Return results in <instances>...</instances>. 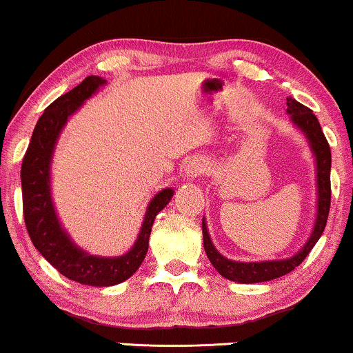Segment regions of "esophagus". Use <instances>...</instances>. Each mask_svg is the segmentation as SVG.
I'll list each match as a JSON object with an SVG mask.
<instances>
[{"label":"esophagus","instance_id":"obj_1","mask_svg":"<svg viewBox=\"0 0 353 353\" xmlns=\"http://www.w3.org/2000/svg\"><path fill=\"white\" fill-rule=\"evenodd\" d=\"M206 173V165L199 160H191L185 167V176L186 178H198Z\"/></svg>","mask_w":353,"mask_h":353}]
</instances>
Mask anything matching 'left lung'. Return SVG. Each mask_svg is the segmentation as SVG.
Here are the masks:
<instances>
[{
	"label": "left lung",
	"instance_id": "left-lung-1",
	"mask_svg": "<svg viewBox=\"0 0 353 353\" xmlns=\"http://www.w3.org/2000/svg\"><path fill=\"white\" fill-rule=\"evenodd\" d=\"M286 112L291 116V121L301 129L310 142L312 154L316 157V172H317V214L314 229H312L311 237L304 243V247L296 255L290 256L285 260H268V262H234V260L225 259L216 250L212 245L210 234H208L206 223L203 219V242L204 250H206L208 259L217 272L230 281L237 283H260L270 281L280 278L286 273L293 272L299 263L306 259L319 237L323 236L325 224H327V216L330 210V147L327 139H325L323 129H321L319 121L310 108L298 103L296 99L286 98Z\"/></svg>",
	"mask_w": 353,
	"mask_h": 353
}]
</instances>
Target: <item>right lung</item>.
I'll list each match as a JSON object with an SVG mask.
<instances>
[{
	"label": "right lung",
	"mask_w": 353,
	"mask_h": 353,
	"mask_svg": "<svg viewBox=\"0 0 353 353\" xmlns=\"http://www.w3.org/2000/svg\"><path fill=\"white\" fill-rule=\"evenodd\" d=\"M106 83L101 77H86L80 85L57 98L39 117L21 165L23 211L26 228L34 247L63 276L90 286H112L132 276L149 250L155 216L167 206L173 190L159 191L147 206L145 217L134 247L121 256H97L77 247L57 217L50 196V162L55 142L85 99Z\"/></svg>",
	"instance_id": "add662e5"
}]
</instances>
